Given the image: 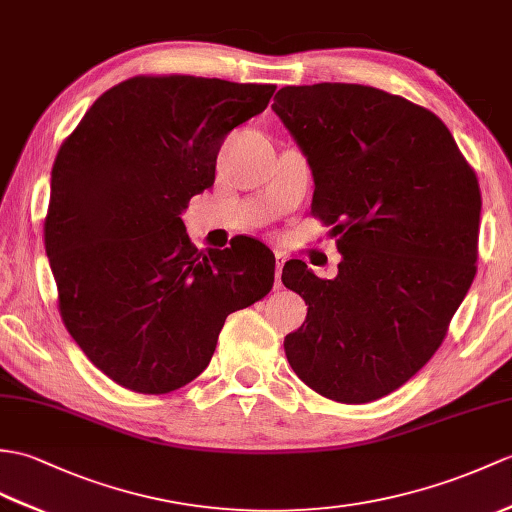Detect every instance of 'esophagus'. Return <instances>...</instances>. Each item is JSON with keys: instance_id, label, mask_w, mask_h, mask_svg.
Returning <instances> with one entry per match:
<instances>
[{"instance_id": "obj_1", "label": "esophagus", "mask_w": 512, "mask_h": 512, "mask_svg": "<svg viewBox=\"0 0 512 512\" xmlns=\"http://www.w3.org/2000/svg\"><path fill=\"white\" fill-rule=\"evenodd\" d=\"M285 261H288V253L277 251V253H275V288H277V290L281 288V272H283Z\"/></svg>"}]
</instances>
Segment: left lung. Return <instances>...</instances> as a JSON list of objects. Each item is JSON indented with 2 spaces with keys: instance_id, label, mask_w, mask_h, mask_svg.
I'll use <instances>...</instances> for the list:
<instances>
[{
  "instance_id": "1",
  "label": "left lung",
  "mask_w": 512,
  "mask_h": 512,
  "mask_svg": "<svg viewBox=\"0 0 512 512\" xmlns=\"http://www.w3.org/2000/svg\"><path fill=\"white\" fill-rule=\"evenodd\" d=\"M272 111L310 163L312 213L342 255L334 279L283 266L307 305L285 355L318 395L375 401L421 371L471 288L478 178L432 111L382 89L283 87Z\"/></svg>"
}]
</instances>
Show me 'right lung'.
<instances>
[{
  "label": "right lung",
  "instance_id": "add662e5",
  "mask_svg": "<svg viewBox=\"0 0 512 512\" xmlns=\"http://www.w3.org/2000/svg\"><path fill=\"white\" fill-rule=\"evenodd\" d=\"M275 89L137 76L102 93L58 150L45 218L58 307L115 384L146 395L189 384L227 316L272 290L266 244L242 235L198 253L181 213L216 181L224 137Z\"/></svg>",
  "mask_w": 512,
  "mask_h": 512
}]
</instances>
